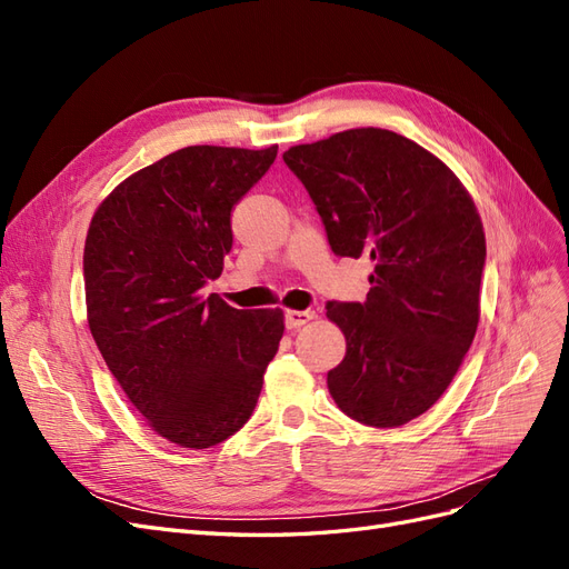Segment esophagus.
Listing matches in <instances>:
<instances>
[{
    "label": "esophagus",
    "instance_id": "obj_1",
    "mask_svg": "<svg viewBox=\"0 0 569 569\" xmlns=\"http://www.w3.org/2000/svg\"><path fill=\"white\" fill-rule=\"evenodd\" d=\"M313 318H316V311H287L284 325H287V330H299V327L311 322Z\"/></svg>",
    "mask_w": 569,
    "mask_h": 569
}]
</instances>
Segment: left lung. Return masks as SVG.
<instances>
[{
  "label": "left lung",
  "mask_w": 569,
  "mask_h": 569,
  "mask_svg": "<svg viewBox=\"0 0 569 569\" xmlns=\"http://www.w3.org/2000/svg\"><path fill=\"white\" fill-rule=\"evenodd\" d=\"M282 159L330 249L375 266L363 303L325 306L347 337V356L327 372L332 399L363 425H406L437 403L477 332L487 242L475 203L437 157L382 128L337 132Z\"/></svg>",
  "instance_id": "8db88e82"
}]
</instances>
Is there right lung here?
<instances>
[{"label":"right lung","instance_id":"add662e5","mask_svg":"<svg viewBox=\"0 0 569 569\" xmlns=\"http://www.w3.org/2000/svg\"><path fill=\"white\" fill-rule=\"evenodd\" d=\"M278 157L184 147L120 182L99 206L82 272L90 332L153 432L209 449L251 418L284 332L280 308L203 297L232 249V211Z\"/></svg>","mask_w":569,"mask_h":569}]
</instances>
